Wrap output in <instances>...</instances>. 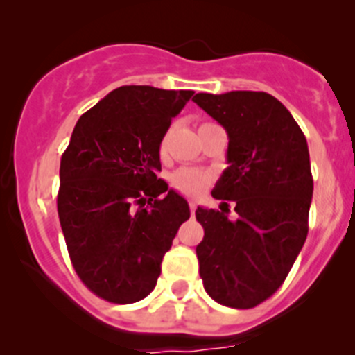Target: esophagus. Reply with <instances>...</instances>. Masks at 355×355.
Here are the masks:
<instances>
[{
	"mask_svg": "<svg viewBox=\"0 0 355 355\" xmlns=\"http://www.w3.org/2000/svg\"><path fill=\"white\" fill-rule=\"evenodd\" d=\"M189 207H191V214H194L196 209H198V206H196V202H189Z\"/></svg>",
	"mask_w": 355,
	"mask_h": 355,
	"instance_id": "34e87169",
	"label": "esophagus"
}]
</instances>
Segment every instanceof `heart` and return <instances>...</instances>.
Instances as JSON below:
<instances>
[{"label": "heart", "mask_w": 355, "mask_h": 355, "mask_svg": "<svg viewBox=\"0 0 355 355\" xmlns=\"http://www.w3.org/2000/svg\"><path fill=\"white\" fill-rule=\"evenodd\" d=\"M168 137H170V132H166L159 142L161 157L166 156ZM170 184L180 194L189 196V198H199L211 185V177L207 173H204V171L196 170V168H180V170H177L170 177Z\"/></svg>", "instance_id": "1"}]
</instances>
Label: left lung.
<instances>
[{"mask_svg":"<svg viewBox=\"0 0 355 355\" xmlns=\"http://www.w3.org/2000/svg\"><path fill=\"white\" fill-rule=\"evenodd\" d=\"M228 134V168L213 189L221 211L196 209L204 228L196 247L211 299L250 309L273 295L309 230V149L290 111L268 92H199L192 98ZM238 216L228 220L226 202Z\"/></svg>","mask_w":355,"mask_h":355,"instance_id":"8db88e82","label":"left lung"}]
</instances>
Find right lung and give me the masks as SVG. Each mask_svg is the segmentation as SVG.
<instances>
[{
	"mask_svg": "<svg viewBox=\"0 0 355 355\" xmlns=\"http://www.w3.org/2000/svg\"><path fill=\"white\" fill-rule=\"evenodd\" d=\"M192 91L123 85L78 118L60 163L58 216L75 273L101 299L156 287L189 204L157 178L159 142Z\"/></svg>",
	"mask_w": 355,
	"mask_h": 355,
	"instance_id": "right-lung-1",
	"label": "right lung"
}]
</instances>
